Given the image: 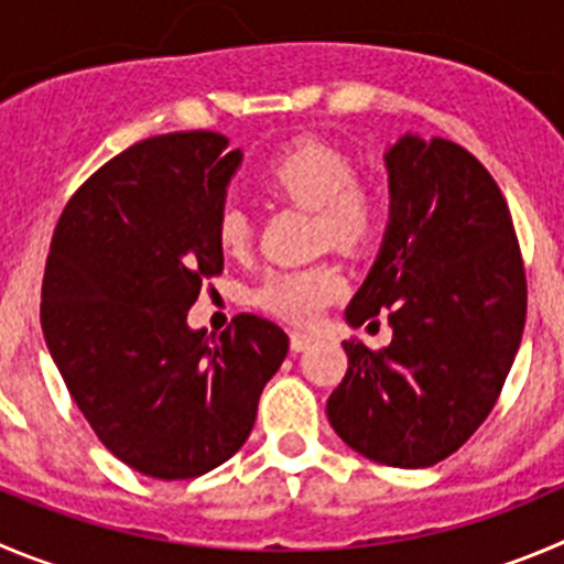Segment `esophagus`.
I'll list each match as a JSON object with an SVG mask.
<instances>
[{"label":"esophagus","instance_id":"1","mask_svg":"<svg viewBox=\"0 0 564 564\" xmlns=\"http://www.w3.org/2000/svg\"><path fill=\"white\" fill-rule=\"evenodd\" d=\"M314 341V336L308 334H300V330H292V336H289V345H292L294 354H303V350H308Z\"/></svg>","mask_w":564,"mask_h":564}]
</instances>
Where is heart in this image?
Wrapping results in <instances>:
<instances>
[{
    "instance_id": "1",
    "label": "heart",
    "mask_w": 564,
    "mask_h": 564,
    "mask_svg": "<svg viewBox=\"0 0 564 564\" xmlns=\"http://www.w3.org/2000/svg\"><path fill=\"white\" fill-rule=\"evenodd\" d=\"M356 175L354 158L314 135H300L261 166L267 192L314 210L319 241L339 250H365L383 234L389 197L378 183ZM217 241L228 256H241L250 245V217L236 203L225 205L217 219ZM345 294V278L334 264L272 272L256 289V306L289 323L308 325L325 306Z\"/></svg>"
}]
</instances>
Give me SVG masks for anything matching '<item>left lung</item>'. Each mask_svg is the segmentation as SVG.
<instances>
[{
	"label": "left lung",
	"mask_w": 564,
	"mask_h": 564,
	"mask_svg": "<svg viewBox=\"0 0 564 564\" xmlns=\"http://www.w3.org/2000/svg\"><path fill=\"white\" fill-rule=\"evenodd\" d=\"M383 161L389 225L345 317H383L392 341H341L347 372L325 412L361 456L414 470L448 459L496 406L523 336L525 272L507 199L465 147L406 133Z\"/></svg>",
	"instance_id": "1"
}]
</instances>
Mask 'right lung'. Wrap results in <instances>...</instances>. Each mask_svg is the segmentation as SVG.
Here are the masks:
<instances>
[{"instance_id": "right-lung-1", "label": "right lung", "mask_w": 564, "mask_h": 564, "mask_svg": "<svg viewBox=\"0 0 564 564\" xmlns=\"http://www.w3.org/2000/svg\"><path fill=\"white\" fill-rule=\"evenodd\" d=\"M241 150L210 130L152 135L99 166L63 208L41 286V328L105 448L150 478H197L256 423L289 336L258 314L192 330L223 272L217 219Z\"/></svg>"}]
</instances>
